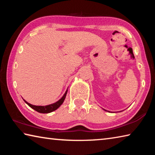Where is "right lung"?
Listing matches in <instances>:
<instances>
[{
    "label": "right lung",
    "mask_w": 155,
    "mask_h": 155,
    "mask_svg": "<svg viewBox=\"0 0 155 155\" xmlns=\"http://www.w3.org/2000/svg\"><path fill=\"white\" fill-rule=\"evenodd\" d=\"M68 92V90H66L65 93L64 94V95L63 96L62 98L58 101L56 103H54L53 104H49V105H46V106H35V105H33V104H31L28 103H27V101L25 102L27 103L28 106L31 108L33 109L34 110H35L36 111H38L39 113H41V114H48V113H51L53 111H55L57 109H58L59 107L61 105L62 103H64V100L65 98V96H66V94Z\"/></svg>",
    "instance_id": "right-lung-1"
}]
</instances>
